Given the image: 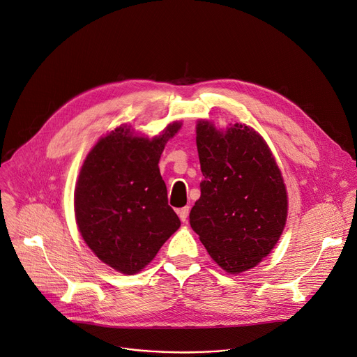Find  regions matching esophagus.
I'll return each mask as SVG.
<instances>
[{"label": "esophagus", "mask_w": 357, "mask_h": 357, "mask_svg": "<svg viewBox=\"0 0 357 357\" xmlns=\"http://www.w3.org/2000/svg\"><path fill=\"white\" fill-rule=\"evenodd\" d=\"M188 213H189V206H185V208H181L178 211V215H179V219L185 223L188 220Z\"/></svg>", "instance_id": "esophagus-1"}]
</instances>
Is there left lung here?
<instances>
[{
  "label": "left lung",
  "instance_id": "1",
  "mask_svg": "<svg viewBox=\"0 0 357 357\" xmlns=\"http://www.w3.org/2000/svg\"><path fill=\"white\" fill-rule=\"evenodd\" d=\"M204 181L189 213L209 256L231 275L253 269L279 242L287 219V190L275 155L246 123L218 128L197 122Z\"/></svg>",
  "mask_w": 357,
  "mask_h": 357
}]
</instances>
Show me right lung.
Instances as JSON below:
<instances>
[{
  "label": "right lung",
  "instance_id": "obj_1",
  "mask_svg": "<svg viewBox=\"0 0 357 357\" xmlns=\"http://www.w3.org/2000/svg\"><path fill=\"white\" fill-rule=\"evenodd\" d=\"M181 126L172 121L148 138L122 123L84 159L74 190L78 231L92 253L119 273L141 272L179 229L158 162Z\"/></svg>",
  "mask_w": 357,
  "mask_h": 357
}]
</instances>
